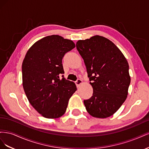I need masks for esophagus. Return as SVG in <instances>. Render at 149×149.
I'll return each mask as SVG.
<instances>
[{
    "instance_id": "esophagus-1",
    "label": "esophagus",
    "mask_w": 149,
    "mask_h": 149,
    "mask_svg": "<svg viewBox=\"0 0 149 149\" xmlns=\"http://www.w3.org/2000/svg\"><path fill=\"white\" fill-rule=\"evenodd\" d=\"M82 83H83V81L81 79H78L76 81H75V84H76V86H77V87H79V85L81 84H82Z\"/></svg>"
}]
</instances>
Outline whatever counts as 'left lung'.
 Here are the masks:
<instances>
[{
    "label": "left lung",
    "mask_w": 149,
    "mask_h": 149,
    "mask_svg": "<svg viewBox=\"0 0 149 149\" xmlns=\"http://www.w3.org/2000/svg\"><path fill=\"white\" fill-rule=\"evenodd\" d=\"M76 48L93 89L91 97L84 100L86 109L94 118L113 115L128 94L130 77L127 60L114 43L100 35L78 40Z\"/></svg>",
    "instance_id": "left-lung-1"
}]
</instances>
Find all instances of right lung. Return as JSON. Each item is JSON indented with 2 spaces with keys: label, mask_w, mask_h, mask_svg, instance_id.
Returning a JSON list of instances; mask_svg holds the SVG:
<instances>
[{
  "label": "right lung",
  "mask_w": 149,
  "mask_h": 149,
  "mask_svg": "<svg viewBox=\"0 0 149 149\" xmlns=\"http://www.w3.org/2000/svg\"><path fill=\"white\" fill-rule=\"evenodd\" d=\"M75 47L72 40L53 35L35 42L22 63V84L29 102L44 118H60L70 98L76 91L73 81L66 80L62 59Z\"/></svg>",
  "instance_id": "right-lung-1"
}]
</instances>
